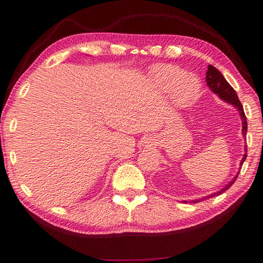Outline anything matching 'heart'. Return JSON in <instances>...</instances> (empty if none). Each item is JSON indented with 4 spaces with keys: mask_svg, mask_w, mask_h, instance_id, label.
Here are the masks:
<instances>
[{
    "mask_svg": "<svg viewBox=\"0 0 263 263\" xmlns=\"http://www.w3.org/2000/svg\"><path fill=\"white\" fill-rule=\"evenodd\" d=\"M152 81L162 90L170 89V96L177 106H191L198 100L200 82L193 74L175 65H157L152 69Z\"/></svg>",
    "mask_w": 263,
    "mask_h": 263,
    "instance_id": "1",
    "label": "heart"
}]
</instances>
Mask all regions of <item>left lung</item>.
I'll return each mask as SVG.
<instances>
[{
    "label": "left lung",
    "instance_id": "8db88e82",
    "mask_svg": "<svg viewBox=\"0 0 263 263\" xmlns=\"http://www.w3.org/2000/svg\"><path fill=\"white\" fill-rule=\"evenodd\" d=\"M206 82H207V85H209V87L214 91L215 94H217L219 97H221L222 100H224L225 102H228L229 104H232V105H234L237 111L240 112V115H241V119H242V124H243V129H242V132H243V136L246 137L247 136V131H248V123H247V118H246V114H244V111H243V106L242 104L239 100V97H237L236 93L234 88L231 86V85L227 82V79L224 78V76L221 74V71L217 70L214 66L210 65L209 66V69H207V72H206ZM246 151H248V149L246 148ZM247 159V154L244 155V157L242 158V161H241V164H243L244 160ZM237 178V175L234 177V179L232 180L229 185H227V187H224L222 191H219L218 193H214L212 194L211 196H207L205 198H209V197H215V196H218V195L223 194L227 189H229L232 185L234 184L235 179ZM197 201H200V199H196V200H193V203H197ZM185 203H187V201H185Z\"/></svg>",
    "mask_w": 263,
    "mask_h": 263
}]
</instances>
